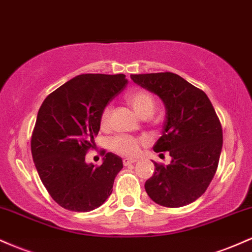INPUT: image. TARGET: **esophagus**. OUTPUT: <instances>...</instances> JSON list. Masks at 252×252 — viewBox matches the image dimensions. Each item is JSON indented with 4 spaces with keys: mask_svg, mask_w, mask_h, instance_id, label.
<instances>
[{
    "mask_svg": "<svg viewBox=\"0 0 252 252\" xmlns=\"http://www.w3.org/2000/svg\"><path fill=\"white\" fill-rule=\"evenodd\" d=\"M135 162H137V159H134V158H125V159L123 160L124 165H125V166H128L129 164H133Z\"/></svg>",
    "mask_w": 252,
    "mask_h": 252,
    "instance_id": "obj_1",
    "label": "esophagus"
}]
</instances>
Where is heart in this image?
<instances>
[{
    "mask_svg": "<svg viewBox=\"0 0 252 252\" xmlns=\"http://www.w3.org/2000/svg\"><path fill=\"white\" fill-rule=\"evenodd\" d=\"M125 100L129 103V106L134 109L138 117L140 118H148L154 112L155 106H156V101L148 90L144 89H133L126 93ZM112 114L111 106L104 107L100 117V125L101 127H106L109 123V118ZM141 141L138 138L132 137V135L127 134H119L115 135L111 140V149L112 151L117 152L121 156L132 157L135 156L139 151Z\"/></svg>",
    "mask_w": 252,
    "mask_h": 252,
    "instance_id": "b5f03b06",
    "label": "heart"
}]
</instances>
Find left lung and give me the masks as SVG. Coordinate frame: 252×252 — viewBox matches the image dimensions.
Listing matches in <instances>:
<instances>
[{
  "label": "left lung",
  "instance_id": "8db88e82",
  "mask_svg": "<svg viewBox=\"0 0 252 252\" xmlns=\"http://www.w3.org/2000/svg\"><path fill=\"white\" fill-rule=\"evenodd\" d=\"M143 88L160 97L166 109L162 137L155 152L169 151L168 165L154 162L145 190L164 207H182L205 193L218 169L222 128L210 98L185 78L172 72L131 75ZM163 155V154H160Z\"/></svg>",
  "mask_w": 252,
  "mask_h": 252
}]
</instances>
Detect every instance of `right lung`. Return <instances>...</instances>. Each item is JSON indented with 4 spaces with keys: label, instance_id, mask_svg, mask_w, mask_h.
Listing matches in <instances>:
<instances>
[{
    "label": "right lung",
    "instance_id": "obj_1",
    "mask_svg": "<svg viewBox=\"0 0 252 252\" xmlns=\"http://www.w3.org/2000/svg\"><path fill=\"white\" fill-rule=\"evenodd\" d=\"M127 83L123 73L76 76L39 109L31 139L33 162L51 197L65 210L93 211L112 194L123 159L108 152L95 166L86 163V155L94 149L103 108Z\"/></svg>",
    "mask_w": 252,
    "mask_h": 252
}]
</instances>
